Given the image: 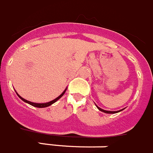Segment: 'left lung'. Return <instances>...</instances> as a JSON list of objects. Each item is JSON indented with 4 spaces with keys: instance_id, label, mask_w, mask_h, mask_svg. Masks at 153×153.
<instances>
[{
    "instance_id": "left-lung-1",
    "label": "left lung",
    "mask_w": 153,
    "mask_h": 153,
    "mask_svg": "<svg viewBox=\"0 0 153 153\" xmlns=\"http://www.w3.org/2000/svg\"><path fill=\"white\" fill-rule=\"evenodd\" d=\"M97 108H98L100 111H103V112H104V113H107V114H115V113H117V112H119V111H122V110H121V111H110L103 110V109H101V108H100L99 107H97Z\"/></svg>"
}]
</instances>
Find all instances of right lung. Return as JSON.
<instances>
[{
    "label": "right lung",
    "instance_id": "obj_1",
    "mask_svg": "<svg viewBox=\"0 0 153 153\" xmlns=\"http://www.w3.org/2000/svg\"><path fill=\"white\" fill-rule=\"evenodd\" d=\"M66 89L65 90V91H64L63 92H62V94H61L59 95V96L58 97H56V99H54V100H52V101H49V102H48V103H43V104H38V103H34V102H31V101H28V100H25V99L22 98V97H21V96H19V95H18V94H18V96L19 97H20V98L22 99V100H23V101H25V102L28 103V104H31V105H32V106H34V107H36V108H46V107H49V106H50L51 104H53V103H55V102H56V101H57V100H58L61 97H62V95H63L64 94H65V92H66Z\"/></svg>",
    "mask_w": 153,
    "mask_h": 153
}]
</instances>
